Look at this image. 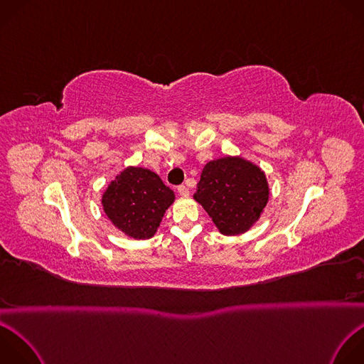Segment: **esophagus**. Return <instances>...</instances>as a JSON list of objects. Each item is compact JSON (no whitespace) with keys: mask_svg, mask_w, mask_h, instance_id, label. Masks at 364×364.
<instances>
[{"mask_svg":"<svg viewBox=\"0 0 364 364\" xmlns=\"http://www.w3.org/2000/svg\"><path fill=\"white\" fill-rule=\"evenodd\" d=\"M177 191H178L180 196H188V188H187L184 184L178 186V187H177Z\"/></svg>","mask_w":364,"mask_h":364,"instance_id":"esophagus-1","label":"esophagus"}]
</instances>
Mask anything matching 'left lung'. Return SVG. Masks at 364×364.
Returning a JSON list of instances; mask_svg holds the SVG:
<instances>
[{
	"mask_svg": "<svg viewBox=\"0 0 364 364\" xmlns=\"http://www.w3.org/2000/svg\"><path fill=\"white\" fill-rule=\"evenodd\" d=\"M194 198L204 207L220 232H246L269 201L264 173L241 157L210 161L201 171Z\"/></svg>",
	"mask_w": 364,
	"mask_h": 364,
	"instance_id": "1",
	"label": "left lung"
}]
</instances>
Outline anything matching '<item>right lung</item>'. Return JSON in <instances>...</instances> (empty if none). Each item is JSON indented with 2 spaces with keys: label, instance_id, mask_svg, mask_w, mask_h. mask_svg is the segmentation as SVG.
Instances as JSON below:
<instances>
[{
  "label": "right lung",
  "instance_id": "right-lung-1",
  "mask_svg": "<svg viewBox=\"0 0 364 364\" xmlns=\"http://www.w3.org/2000/svg\"><path fill=\"white\" fill-rule=\"evenodd\" d=\"M174 193L153 171L129 167L102 194V208L112 224L127 235L144 240L154 235Z\"/></svg>",
  "mask_w": 364,
  "mask_h": 364
}]
</instances>
